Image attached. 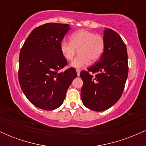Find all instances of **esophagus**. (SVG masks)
Here are the masks:
<instances>
[{
  "label": "esophagus",
  "instance_id": "1",
  "mask_svg": "<svg viewBox=\"0 0 146 146\" xmlns=\"http://www.w3.org/2000/svg\"><path fill=\"white\" fill-rule=\"evenodd\" d=\"M76 72H77V75H78V76H80V69H77L76 70Z\"/></svg>",
  "mask_w": 146,
  "mask_h": 146
}]
</instances>
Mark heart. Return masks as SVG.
Here are the masks:
<instances>
[{
  "instance_id": "b5f03b06",
  "label": "heart",
  "mask_w": 146,
  "mask_h": 146,
  "mask_svg": "<svg viewBox=\"0 0 146 146\" xmlns=\"http://www.w3.org/2000/svg\"><path fill=\"white\" fill-rule=\"evenodd\" d=\"M62 55L66 60H71L79 50V56L71 63L72 67L82 68L101 58L105 48L103 36L88 30L75 31L71 36V41L64 39L60 45Z\"/></svg>"
}]
</instances>
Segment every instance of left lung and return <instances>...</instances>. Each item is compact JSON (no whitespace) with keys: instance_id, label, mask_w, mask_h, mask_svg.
<instances>
[{"instance_id":"left-lung-1","label":"left lung","mask_w":146,"mask_h":146,"mask_svg":"<svg viewBox=\"0 0 146 146\" xmlns=\"http://www.w3.org/2000/svg\"><path fill=\"white\" fill-rule=\"evenodd\" d=\"M104 39L105 48L101 58L88 71L80 73L83 104L98 112L110 108L119 100L128 73L126 46L119 35L113 29H106Z\"/></svg>"}]
</instances>
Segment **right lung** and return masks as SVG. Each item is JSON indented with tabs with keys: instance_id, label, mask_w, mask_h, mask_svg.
<instances>
[{
	"instance_id": "obj_1",
	"label": "right lung",
	"mask_w": 146,
	"mask_h": 146,
	"mask_svg": "<svg viewBox=\"0 0 146 146\" xmlns=\"http://www.w3.org/2000/svg\"><path fill=\"white\" fill-rule=\"evenodd\" d=\"M69 29L68 24L60 23L38 27L31 31L20 51V86L29 101L41 109L59 108L77 77L73 67L58 72L67 64L60 45Z\"/></svg>"
}]
</instances>
